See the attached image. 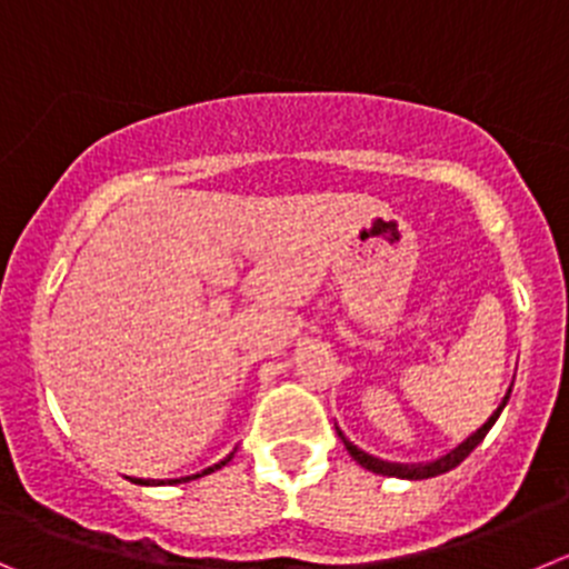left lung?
<instances>
[{
    "label": "left lung",
    "instance_id": "8db88e82",
    "mask_svg": "<svg viewBox=\"0 0 569 569\" xmlns=\"http://www.w3.org/2000/svg\"><path fill=\"white\" fill-rule=\"evenodd\" d=\"M508 393H511V388H508ZM508 393H506V399H502V402H500V408H497L495 413L489 416V421H486V425L480 427L478 432H472V436H469L467 441H463V443H458L456 450H452V452H447V456H441V458H438V461H432V463H421V467H397V463H386V461H377V458L366 456V452H360V450H357V447H351V443H346V450H349V456L355 458V461L360 463L362 469H369V472H377V475H388V478H408V480H425V478H436V475H443V472H450V469H456L458 463H461L463 458H467L469 452H472L475 447H478V443L483 441V438H486V432L491 430V425H495V421H497V416H500V410L506 408V402H508Z\"/></svg>",
    "mask_w": 569,
    "mask_h": 569
}]
</instances>
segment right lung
I'll list each match as a JSON object with an SVG mask.
<instances>
[{
    "mask_svg": "<svg viewBox=\"0 0 569 569\" xmlns=\"http://www.w3.org/2000/svg\"><path fill=\"white\" fill-rule=\"evenodd\" d=\"M231 461V456L226 458V461H220V463H214V467H209V469H203V472L200 475H209V472H214V469H220V467H226V463ZM200 475H192V478H183V483H187V480H194V478H200ZM137 483H148V480H137ZM172 483H176V480H172Z\"/></svg>",
    "mask_w": 569,
    "mask_h": 569,
    "instance_id": "right-lung-1",
    "label": "right lung"
}]
</instances>
